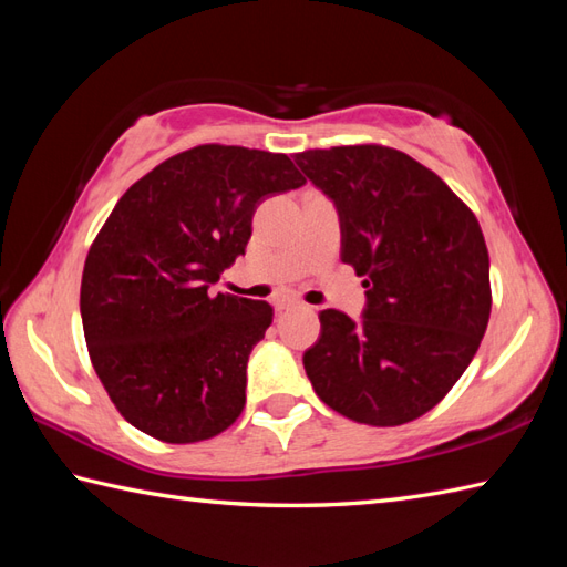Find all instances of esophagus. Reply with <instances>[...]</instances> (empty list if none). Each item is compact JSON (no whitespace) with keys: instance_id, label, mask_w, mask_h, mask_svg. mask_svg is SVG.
Segmentation results:
<instances>
[{"instance_id":"1","label":"esophagus","mask_w":567,"mask_h":567,"mask_svg":"<svg viewBox=\"0 0 567 567\" xmlns=\"http://www.w3.org/2000/svg\"><path fill=\"white\" fill-rule=\"evenodd\" d=\"M297 307H299V302H297V299H292V297L277 299V302H275V309H277V311H287V309H297Z\"/></svg>"}]
</instances>
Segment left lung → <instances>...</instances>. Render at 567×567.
Instances as JSON below:
<instances>
[{
	"label": "left lung",
	"mask_w": 567,
	"mask_h": 567,
	"mask_svg": "<svg viewBox=\"0 0 567 567\" xmlns=\"http://www.w3.org/2000/svg\"><path fill=\"white\" fill-rule=\"evenodd\" d=\"M295 163L341 214V260L368 307L363 321L323 309L305 353L317 396L368 426H400L431 412L483 341L489 256L473 209L429 171L380 143L295 153Z\"/></svg>",
	"instance_id": "obj_1"
}]
</instances>
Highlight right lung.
Here are the masks:
<instances>
[{"label":"right lung","mask_w":567,"mask_h":567,"mask_svg":"<svg viewBox=\"0 0 567 567\" xmlns=\"http://www.w3.org/2000/svg\"><path fill=\"white\" fill-rule=\"evenodd\" d=\"M305 183L285 153L204 143L116 202L84 260L80 315L92 368L131 426L197 443L244 412L272 307L209 285L246 252L260 199Z\"/></svg>","instance_id":"obj_1"}]
</instances>
